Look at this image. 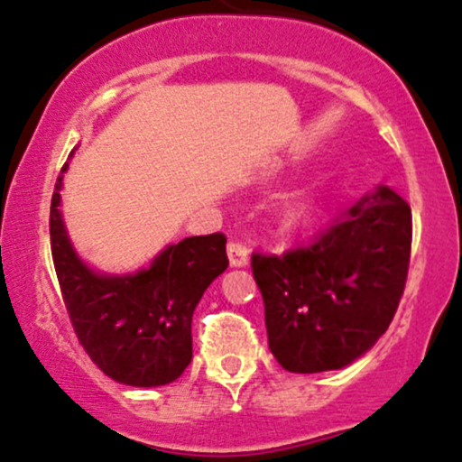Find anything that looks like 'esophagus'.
I'll return each mask as SVG.
<instances>
[{"label": "esophagus", "instance_id": "1", "mask_svg": "<svg viewBox=\"0 0 462 462\" xmlns=\"http://www.w3.org/2000/svg\"><path fill=\"white\" fill-rule=\"evenodd\" d=\"M226 253H229L231 266L249 264V246H246L242 240H231L229 246H226Z\"/></svg>", "mask_w": 462, "mask_h": 462}]
</instances>
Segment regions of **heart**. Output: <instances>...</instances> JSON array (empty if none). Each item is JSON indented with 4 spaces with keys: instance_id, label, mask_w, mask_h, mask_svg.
Masks as SVG:
<instances>
[{
    "instance_id": "1",
    "label": "heart",
    "mask_w": 462,
    "mask_h": 462,
    "mask_svg": "<svg viewBox=\"0 0 462 462\" xmlns=\"http://www.w3.org/2000/svg\"><path fill=\"white\" fill-rule=\"evenodd\" d=\"M312 216H315V202H312L310 198L300 196L286 205V217H289L291 222H306L310 220Z\"/></svg>"
}]
</instances>
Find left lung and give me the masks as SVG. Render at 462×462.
<instances>
[{
	"mask_svg": "<svg viewBox=\"0 0 462 462\" xmlns=\"http://www.w3.org/2000/svg\"><path fill=\"white\" fill-rule=\"evenodd\" d=\"M411 209L379 187L309 246L253 253L269 348L289 372L339 370L388 330L408 280Z\"/></svg>",
	"mask_w": 462,
	"mask_h": 462,
	"instance_id": "left-lung-1",
	"label": "left lung"
}]
</instances>
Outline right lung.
Segmentation results:
<instances>
[{"mask_svg": "<svg viewBox=\"0 0 462 462\" xmlns=\"http://www.w3.org/2000/svg\"><path fill=\"white\" fill-rule=\"evenodd\" d=\"M66 170L63 165L52 193L51 249L79 344L118 383H171L191 364L193 310L229 266L225 233L185 237L134 275L94 273L74 253L59 211Z\"/></svg>", "mask_w": 462, "mask_h": 462, "instance_id": "add662e5", "label": "right lung"}]
</instances>
